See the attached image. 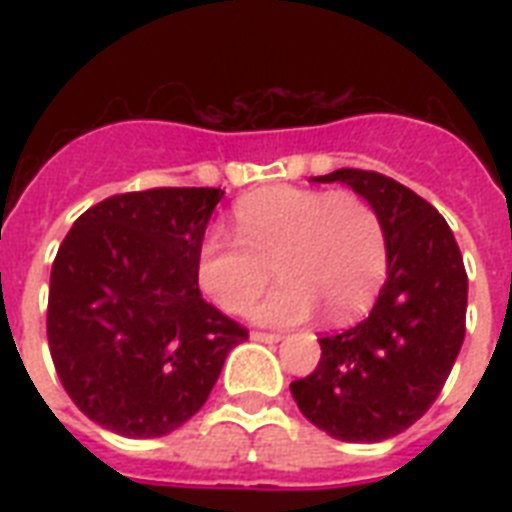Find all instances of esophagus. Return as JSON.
Masks as SVG:
<instances>
[{
    "label": "esophagus",
    "mask_w": 512,
    "mask_h": 512,
    "mask_svg": "<svg viewBox=\"0 0 512 512\" xmlns=\"http://www.w3.org/2000/svg\"><path fill=\"white\" fill-rule=\"evenodd\" d=\"M252 340H257V342H279L281 335H279V332H252Z\"/></svg>",
    "instance_id": "obj_1"
}]
</instances>
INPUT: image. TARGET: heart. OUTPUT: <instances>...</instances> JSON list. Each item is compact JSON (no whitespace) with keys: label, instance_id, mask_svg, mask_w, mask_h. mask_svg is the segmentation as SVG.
Instances as JSON below:
<instances>
[{"label":"heart","instance_id":"1","mask_svg":"<svg viewBox=\"0 0 512 512\" xmlns=\"http://www.w3.org/2000/svg\"><path fill=\"white\" fill-rule=\"evenodd\" d=\"M236 241L209 233L196 252V284L220 311L247 313L271 268L281 276L257 308L265 324H297L316 308L345 321L364 313L388 276V233L356 191L273 185L233 207Z\"/></svg>","mask_w":512,"mask_h":512}]
</instances>
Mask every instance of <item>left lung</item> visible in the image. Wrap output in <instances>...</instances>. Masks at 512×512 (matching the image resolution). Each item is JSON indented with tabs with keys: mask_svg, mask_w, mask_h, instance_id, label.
I'll return each instance as SVG.
<instances>
[{
	"mask_svg": "<svg viewBox=\"0 0 512 512\" xmlns=\"http://www.w3.org/2000/svg\"><path fill=\"white\" fill-rule=\"evenodd\" d=\"M380 212L388 281L356 327L321 337V361L289 385L308 420L348 444L404 433L428 412L465 340L468 273L452 228L412 188L372 170H335Z\"/></svg>",
	"mask_w": 512,
	"mask_h": 512,
	"instance_id": "left-lung-1",
	"label": "left lung"
}]
</instances>
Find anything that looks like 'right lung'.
<instances>
[{"instance_id":"1","label":"right lung","mask_w":512,"mask_h":512,"mask_svg":"<svg viewBox=\"0 0 512 512\" xmlns=\"http://www.w3.org/2000/svg\"><path fill=\"white\" fill-rule=\"evenodd\" d=\"M220 188H148L90 207L50 273L47 340L92 422L159 438L199 412L249 332L201 297L196 252Z\"/></svg>"}]
</instances>
